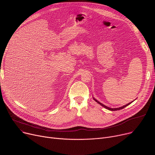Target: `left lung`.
<instances>
[{
    "label": "left lung",
    "instance_id": "8db88e82",
    "mask_svg": "<svg viewBox=\"0 0 155 155\" xmlns=\"http://www.w3.org/2000/svg\"><path fill=\"white\" fill-rule=\"evenodd\" d=\"M93 99H94V100L96 101V102H97L98 104H99L101 105H102V107H104V108H105V109H108V110H112V111H115V110H120V109H124V108H125V107H127V105H130L131 103L132 102H130V103H128V104H126V105H124V106H122V107H119V108H110V107H107V106H105V105H104V104H102V103H101L100 102H99L98 101H97L96 99H94V97H93Z\"/></svg>",
    "mask_w": 155,
    "mask_h": 155
}]
</instances>
